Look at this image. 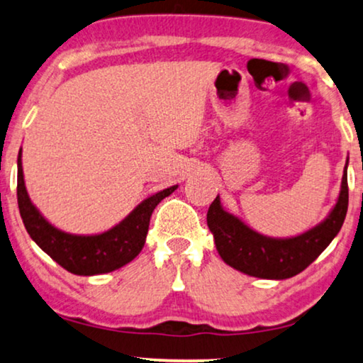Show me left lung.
Wrapping results in <instances>:
<instances>
[{
    "label": "left lung",
    "instance_id": "1",
    "mask_svg": "<svg viewBox=\"0 0 363 363\" xmlns=\"http://www.w3.org/2000/svg\"><path fill=\"white\" fill-rule=\"evenodd\" d=\"M347 164L333 209L320 224L296 238L277 239L259 234L227 212L217 196L207 211V225L222 260L235 270L259 279L282 280L301 274L327 249L344 224L349 207Z\"/></svg>",
    "mask_w": 363,
    "mask_h": 363
}]
</instances>
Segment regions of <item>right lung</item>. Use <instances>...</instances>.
<instances>
[{
  "mask_svg": "<svg viewBox=\"0 0 363 363\" xmlns=\"http://www.w3.org/2000/svg\"><path fill=\"white\" fill-rule=\"evenodd\" d=\"M177 186L159 191L144 199L131 214L103 234L77 235L57 229L33 204L24 186L21 151L18 154V207L30 238L50 257L76 275L108 274L129 264L146 242L152 211Z\"/></svg>",
  "mask_w": 363,
  "mask_h": 363,
  "instance_id": "1",
  "label": "right lung"
}]
</instances>
